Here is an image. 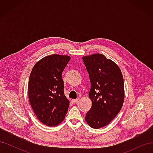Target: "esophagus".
Wrapping results in <instances>:
<instances>
[{
    "label": "esophagus",
    "instance_id": "1",
    "mask_svg": "<svg viewBox=\"0 0 153 153\" xmlns=\"http://www.w3.org/2000/svg\"><path fill=\"white\" fill-rule=\"evenodd\" d=\"M72 102L73 103H76L77 102H78V99H75V100H72Z\"/></svg>",
    "mask_w": 153,
    "mask_h": 153
}]
</instances>
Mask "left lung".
Listing matches in <instances>:
<instances>
[{
  "mask_svg": "<svg viewBox=\"0 0 153 153\" xmlns=\"http://www.w3.org/2000/svg\"><path fill=\"white\" fill-rule=\"evenodd\" d=\"M82 59L91 84L89 97L92 106L85 115V121L91 128L99 129L107 126L123 105V74L116 64L102 54L87 55Z\"/></svg>",
  "mask_w": 153,
  "mask_h": 153,
  "instance_id": "1",
  "label": "left lung"
}]
</instances>
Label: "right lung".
I'll return each instance as SVG.
<instances>
[{
    "label": "right lung",
    "instance_id": "obj_1",
    "mask_svg": "<svg viewBox=\"0 0 153 153\" xmlns=\"http://www.w3.org/2000/svg\"><path fill=\"white\" fill-rule=\"evenodd\" d=\"M68 55L53 54L41 59L30 73L28 94L39 121L48 126L63 121L69 106L64 93L62 73L70 60Z\"/></svg>",
    "mask_w": 153,
    "mask_h": 153
}]
</instances>
